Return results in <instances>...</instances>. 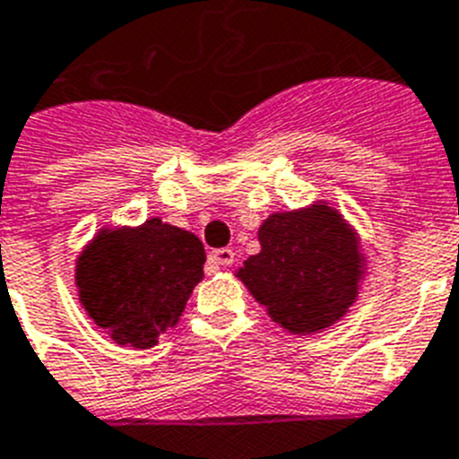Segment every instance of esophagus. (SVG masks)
Here are the masks:
<instances>
[{"label": "esophagus", "mask_w": 459, "mask_h": 459, "mask_svg": "<svg viewBox=\"0 0 459 459\" xmlns=\"http://www.w3.org/2000/svg\"><path fill=\"white\" fill-rule=\"evenodd\" d=\"M234 263V251L232 248H215V251L208 253V264L213 270H221V267H230Z\"/></svg>", "instance_id": "esophagus-1"}]
</instances>
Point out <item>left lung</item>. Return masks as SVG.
<instances>
[{"mask_svg": "<svg viewBox=\"0 0 459 459\" xmlns=\"http://www.w3.org/2000/svg\"><path fill=\"white\" fill-rule=\"evenodd\" d=\"M257 238L263 251L246 260L238 279L290 333L328 328L357 300L361 253L331 206L270 215Z\"/></svg>", "mask_w": 459, "mask_h": 459, "instance_id": "8db88e82", "label": "left lung"}]
</instances>
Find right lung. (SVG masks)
<instances>
[{
    "mask_svg": "<svg viewBox=\"0 0 459 459\" xmlns=\"http://www.w3.org/2000/svg\"><path fill=\"white\" fill-rule=\"evenodd\" d=\"M204 263L202 241L159 218L102 230L79 255V300L117 344L147 350L183 314Z\"/></svg>",
    "mask_w": 459,
    "mask_h": 459,
    "instance_id": "obj_1",
    "label": "right lung"
}]
</instances>
